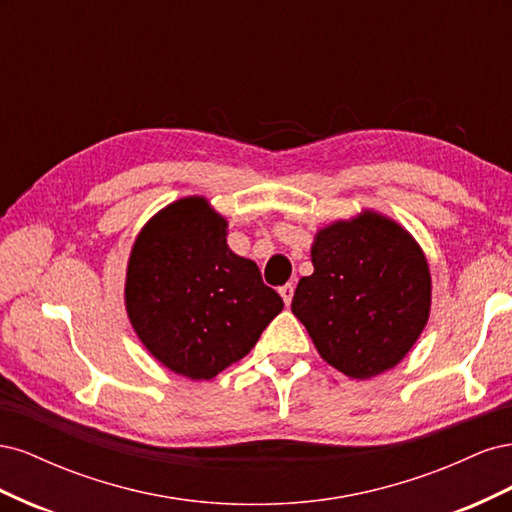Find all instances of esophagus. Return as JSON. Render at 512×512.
Listing matches in <instances>:
<instances>
[{
    "mask_svg": "<svg viewBox=\"0 0 512 512\" xmlns=\"http://www.w3.org/2000/svg\"><path fill=\"white\" fill-rule=\"evenodd\" d=\"M292 294H294V286H292V284H284V286L280 288V297L284 299L286 307H288L290 301H292Z\"/></svg>",
    "mask_w": 512,
    "mask_h": 512,
    "instance_id": "1",
    "label": "esophagus"
}]
</instances>
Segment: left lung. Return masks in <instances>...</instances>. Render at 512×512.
I'll return each instance as SVG.
<instances>
[{
    "label": "left lung",
    "mask_w": 512,
    "mask_h": 512,
    "mask_svg": "<svg viewBox=\"0 0 512 512\" xmlns=\"http://www.w3.org/2000/svg\"><path fill=\"white\" fill-rule=\"evenodd\" d=\"M314 273L292 297L318 350L354 380L397 367L431 312V273L423 247L389 215L361 209L316 230Z\"/></svg>",
    "instance_id": "8db88e82"
}]
</instances>
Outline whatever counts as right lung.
I'll return each instance as SVG.
<instances>
[{"label": "right lung", "instance_id": "right-lung-1", "mask_svg": "<svg viewBox=\"0 0 512 512\" xmlns=\"http://www.w3.org/2000/svg\"><path fill=\"white\" fill-rule=\"evenodd\" d=\"M228 220L205 196L168 203L138 232L123 303L136 337L177 376L211 380L241 361L284 301L256 262L226 243Z\"/></svg>", "mask_w": 512, "mask_h": 512}]
</instances>
